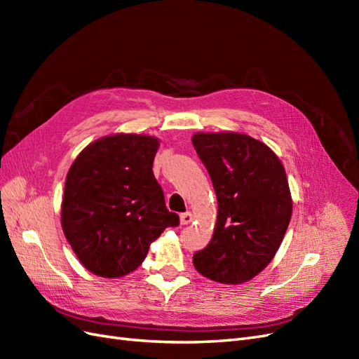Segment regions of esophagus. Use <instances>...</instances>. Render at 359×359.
Segmentation results:
<instances>
[{
  "label": "esophagus",
  "mask_w": 359,
  "mask_h": 359,
  "mask_svg": "<svg viewBox=\"0 0 359 359\" xmlns=\"http://www.w3.org/2000/svg\"><path fill=\"white\" fill-rule=\"evenodd\" d=\"M191 220H193V215L190 212H184L180 215L181 224H189V223H191Z\"/></svg>",
  "instance_id": "34e87169"
}]
</instances>
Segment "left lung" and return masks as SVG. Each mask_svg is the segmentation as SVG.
<instances>
[{
  "label": "left lung",
  "instance_id": "left-lung-1",
  "mask_svg": "<svg viewBox=\"0 0 359 359\" xmlns=\"http://www.w3.org/2000/svg\"><path fill=\"white\" fill-rule=\"evenodd\" d=\"M191 142L217 196L212 240L194 253L199 273L241 285L274 259L292 215L286 172L274 151L248 135L196 133Z\"/></svg>",
  "mask_w": 359,
  "mask_h": 359
}]
</instances>
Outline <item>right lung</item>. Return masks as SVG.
Masks as SVG:
<instances>
[{
    "label": "right lung",
    "instance_id": "right-lung-1",
    "mask_svg": "<svg viewBox=\"0 0 359 359\" xmlns=\"http://www.w3.org/2000/svg\"><path fill=\"white\" fill-rule=\"evenodd\" d=\"M158 139L118 133L94 140L67 173L61 226L74 255L93 274L123 277L147 257L166 227L169 212L153 173Z\"/></svg>",
    "mask_w": 359,
    "mask_h": 359
}]
</instances>
